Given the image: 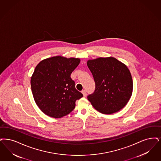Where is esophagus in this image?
I'll return each instance as SVG.
<instances>
[{"mask_svg": "<svg viewBox=\"0 0 161 161\" xmlns=\"http://www.w3.org/2000/svg\"><path fill=\"white\" fill-rule=\"evenodd\" d=\"M81 92H82V93L83 94V96L84 97H86V95H87V93H86V91L85 90H82L81 91Z\"/></svg>", "mask_w": 161, "mask_h": 161, "instance_id": "obj_1", "label": "esophagus"}]
</instances>
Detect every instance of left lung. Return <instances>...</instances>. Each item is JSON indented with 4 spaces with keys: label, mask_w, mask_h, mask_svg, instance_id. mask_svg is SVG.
Segmentation results:
<instances>
[{
    "label": "left lung",
    "mask_w": 161,
    "mask_h": 161,
    "mask_svg": "<svg viewBox=\"0 0 161 161\" xmlns=\"http://www.w3.org/2000/svg\"><path fill=\"white\" fill-rule=\"evenodd\" d=\"M87 64L95 82V90L87 97L93 107L108 114L122 109L133 90L132 78L128 67L113 57L89 60Z\"/></svg>",
    "instance_id": "obj_1"
}]
</instances>
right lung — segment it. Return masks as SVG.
<instances>
[{
    "instance_id": "1",
    "label": "right lung",
    "mask_w": 161,
    "mask_h": 161,
    "mask_svg": "<svg viewBox=\"0 0 161 161\" xmlns=\"http://www.w3.org/2000/svg\"><path fill=\"white\" fill-rule=\"evenodd\" d=\"M80 62L78 58L55 56L42 60L31 80L36 105L47 116L60 118L69 114L75 101L83 97L75 87L71 73Z\"/></svg>"
}]
</instances>
